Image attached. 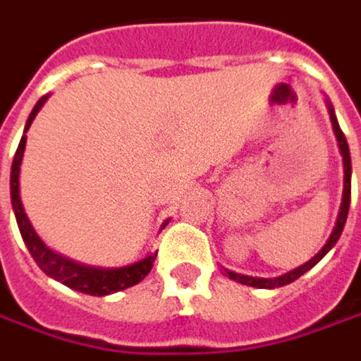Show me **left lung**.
<instances>
[{
	"label": "left lung",
	"instance_id": "obj_1",
	"mask_svg": "<svg viewBox=\"0 0 361 361\" xmlns=\"http://www.w3.org/2000/svg\"><path fill=\"white\" fill-rule=\"evenodd\" d=\"M328 111H330V121H332V127L334 133H336V139H338V147H340V152H342V157H344V192H342V204H340V212H338V219H336V226H334L332 234H330V238H328V243L322 246V250L314 258H310L306 264L298 266V268H294V270H290L286 274H282V276L276 278H254V276H244V274H236V272H231V270H224L228 278L232 280H236V282H240V284H246V286H252V288H280V286H286L290 282H294V280H298L302 274H306L310 268L320 262L322 258L326 256V254L330 252L334 248V244L340 240V234L344 231V224L345 219H348V210H350V198H352V159H350V149H348V141H345L344 133L340 129V125H338V118H336V113H334L332 103H328Z\"/></svg>",
	"mask_w": 361,
	"mask_h": 361
}]
</instances>
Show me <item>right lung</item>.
<instances>
[{"label":"right lung","instance_id":"1","mask_svg":"<svg viewBox=\"0 0 361 361\" xmlns=\"http://www.w3.org/2000/svg\"><path fill=\"white\" fill-rule=\"evenodd\" d=\"M45 101H47V95L41 97L39 101L35 103L33 111H31L27 123H25L23 137H21L19 147H17L16 151V157H13V164H11V178H9L11 207H13V212H16V220L17 226H19V232H21V238H23L25 246H27L29 254L33 256V260L37 262V266H39L47 276L59 280L61 284L73 288L77 292H83V294H89V296H109L113 292L135 286V284H139L142 278L151 272L152 262H154L157 254H149V256H145L139 262L129 266H121V268L85 266L75 262V260L65 258L61 254L53 252L49 246H45V243L37 236V232L33 231V226L29 222L27 214L23 210V204H21V197H19V166H21V161H23V151H25V142H27L25 133L31 127L35 115L39 113V109L45 105Z\"/></svg>","mask_w":361,"mask_h":361}]
</instances>
